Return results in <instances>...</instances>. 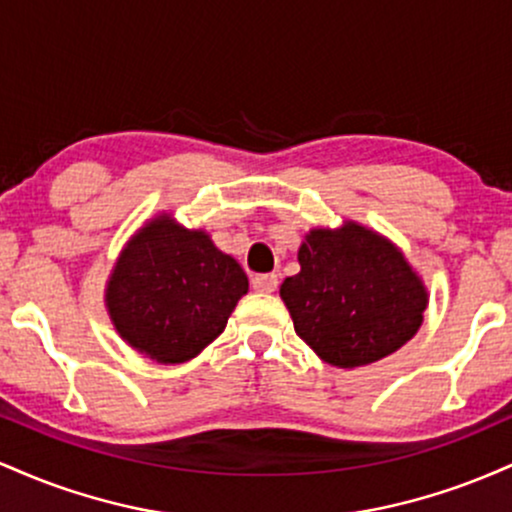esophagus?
I'll use <instances>...</instances> for the list:
<instances>
[{"instance_id":"34e87169","label":"esophagus","mask_w":512,"mask_h":512,"mask_svg":"<svg viewBox=\"0 0 512 512\" xmlns=\"http://www.w3.org/2000/svg\"><path fill=\"white\" fill-rule=\"evenodd\" d=\"M279 284V276L276 274H255L252 276V289L262 291V293H272Z\"/></svg>"}]
</instances>
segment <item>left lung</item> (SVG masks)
I'll use <instances>...</instances> for the list:
<instances>
[{"label":"left lung","mask_w":512,"mask_h":512,"mask_svg":"<svg viewBox=\"0 0 512 512\" xmlns=\"http://www.w3.org/2000/svg\"><path fill=\"white\" fill-rule=\"evenodd\" d=\"M301 272L281 284L296 334L322 361L356 368L414 337L428 303L402 252L356 223L317 228L298 250Z\"/></svg>","instance_id":"left-lung-1"}]
</instances>
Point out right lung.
Segmentation results:
<instances>
[{
  "label": "right lung",
  "mask_w": 512,
  "mask_h": 512,
  "mask_svg": "<svg viewBox=\"0 0 512 512\" xmlns=\"http://www.w3.org/2000/svg\"><path fill=\"white\" fill-rule=\"evenodd\" d=\"M245 293L248 276L231 255L204 231L161 216L122 250L108 310L134 349L158 363H182L219 337Z\"/></svg>",
  "instance_id": "obj_1"
}]
</instances>
